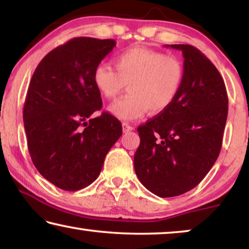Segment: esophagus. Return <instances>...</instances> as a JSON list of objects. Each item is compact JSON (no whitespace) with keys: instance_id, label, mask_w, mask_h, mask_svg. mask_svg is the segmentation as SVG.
<instances>
[{"instance_id":"34e87169","label":"esophagus","mask_w":249,"mask_h":249,"mask_svg":"<svg viewBox=\"0 0 249 249\" xmlns=\"http://www.w3.org/2000/svg\"><path fill=\"white\" fill-rule=\"evenodd\" d=\"M122 130H124V132L131 131L134 130V127H132L130 124H128V122H124V124H122Z\"/></svg>"}]
</instances>
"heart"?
I'll use <instances>...</instances> for the list:
<instances>
[{
	"instance_id": "heart-1",
	"label": "heart",
	"mask_w": 249,
	"mask_h": 249,
	"mask_svg": "<svg viewBox=\"0 0 249 249\" xmlns=\"http://www.w3.org/2000/svg\"><path fill=\"white\" fill-rule=\"evenodd\" d=\"M114 68L98 63L93 71V83L107 100H115L125 85L129 93L110 107L121 120L142 118L168 110L178 98L186 77L185 64L176 55L146 47H131L118 53Z\"/></svg>"
}]
</instances>
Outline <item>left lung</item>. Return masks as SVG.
Here are the masks:
<instances>
[{
	"instance_id": "1",
	"label": "left lung",
	"mask_w": 249,
	"mask_h": 249,
	"mask_svg": "<svg viewBox=\"0 0 249 249\" xmlns=\"http://www.w3.org/2000/svg\"><path fill=\"white\" fill-rule=\"evenodd\" d=\"M182 52L186 77L168 110L139 125L134 158L139 181L160 197L182 195L207 175L222 146L228 95L215 66L198 49L170 45Z\"/></svg>"
}]
</instances>
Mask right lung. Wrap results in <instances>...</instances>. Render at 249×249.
Listing matches in <instances>:
<instances>
[{
    "mask_svg": "<svg viewBox=\"0 0 249 249\" xmlns=\"http://www.w3.org/2000/svg\"><path fill=\"white\" fill-rule=\"evenodd\" d=\"M114 39L76 37L51 51L37 66L23 105L32 161L54 186L76 192L94 182L121 122L103 112L93 83L95 67L113 50Z\"/></svg>",
    "mask_w": 249,
    "mask_h": 249,
    "instance_id": "obj_1",
    "label": "right lung"
}]
</instances>
